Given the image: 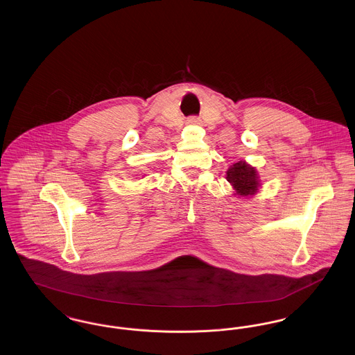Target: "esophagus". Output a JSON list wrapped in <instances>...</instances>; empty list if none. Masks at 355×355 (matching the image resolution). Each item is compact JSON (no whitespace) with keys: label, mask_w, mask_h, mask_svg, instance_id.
Listing matches in <instances>:
<instances>
[{"label":"esophagus","mask_w":355,"mask_h":355,"mask_svg":"<svg viewBox=\"0 0 355 355\" xmlns=\"http://www.w3.org/2000/svg\"><path fill=\"white\" fill-rule=\"evenodd\" d=\"M187 123H191V125L201 123V119H198V117H196V116H193V117H189V119H187Z\"/></svg>","instance_id":"obj_1"}]
</instances>
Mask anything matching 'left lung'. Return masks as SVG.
<instances>
[{"instance_id": "1", "label": "left lung", "mask_w": 355, "mask_h": 355, "mask_svg": "<svg viewBox=\"0 0 355 355\" xmlns=\"http://www.w3.org/2000/svg\"><path fill=\"white\" fill-rule=\"evenodd\" d=\"M227 181L234 186L239 196H252L258 189L257 171L246 162H236L227 170Z\"/></svg>"}]
</instances>
